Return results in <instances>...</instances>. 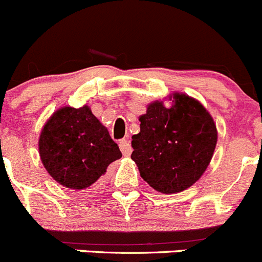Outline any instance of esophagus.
<instances>
[{
    "label": "esophagus",
    "instance_id": "esophagus-1",
    "mask_svg": "<svg viewBox=\"0 0 262 262\" xmlns=\"http://www.w3.org/2000/svg\"><path fill=\"white\" fill-rule=\"evenodd\" d=\"M120 149L121 151H122V154L125 155V157H130L131 152H132V147H131V144L128 140H121L120 141Z\"/></svg>",
    "mask_w": 262,
    "mask_h": 262
}]
</instances>
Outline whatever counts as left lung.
Returning a JSON list of instances; mask_svg holds the SVG:
<instances>
[{
	"label": "left lung",
	"mask_w": 262,
	"mask_h": 262,
	"mask_svg": "<svg viewBox=\"0 0 262 262\" xmlns=\"http://www.w3.org/2000/svg\"><path fill=\"white\" fill-rule=\"evenodd\" d=\"M167 99V98H165ZM154 100L139 117L140 132L132 136L131 159L150 187L177 193L198 182L210 164L218 141L213 117L185 93Z\"/></svg>",
	"instance_id": "1"
}]
</instances>
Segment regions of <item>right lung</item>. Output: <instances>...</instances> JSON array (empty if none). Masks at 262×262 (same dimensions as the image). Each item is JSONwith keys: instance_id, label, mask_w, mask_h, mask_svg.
<instances>
[{"instance_id": "add662e5", "label": "right lung", "mask_w": 262, "mask_h": 262, "mask_svg": "<svg viewBox=\"0 0 262 262\" xmlns=\"http://www.w3.org/2000/svg\"><path fill=\"white\" fill-rule=\"evenodd\" d=\"M38 149L49 176L71 190L94 186L108 165L122 157L107 127L86 104L53 112L40 131Z\"/></svg>"}]
</instances>
